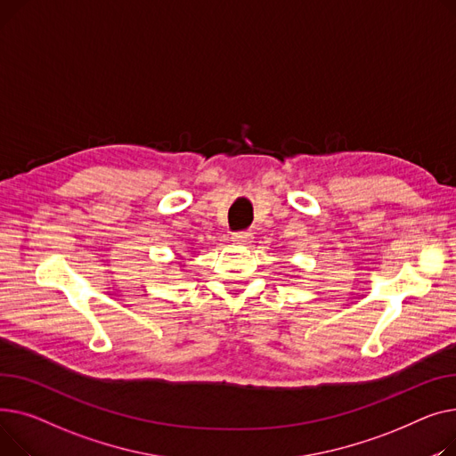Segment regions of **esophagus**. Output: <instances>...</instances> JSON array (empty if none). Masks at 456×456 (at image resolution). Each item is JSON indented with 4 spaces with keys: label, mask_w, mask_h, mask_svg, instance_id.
<instances>
[{
    "label": "esophagus",
    "mask_w": 456,
    "mask_h": 456,
    "mask_svg": "<svg viewBox=\"0 0 456 456\" xmlns=\"http://www.w3.org/2000/svg\"><path fill=\"white\" fill-rule=\"evenodd\" d=\"M252 239H254V233L250 232H237L232 235V240L237 245H250Z\"/></svg>",
    "instance_id": "esophagus-1"
}]
</instances>
